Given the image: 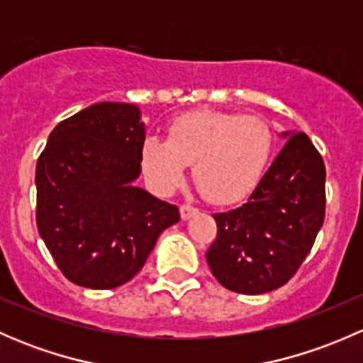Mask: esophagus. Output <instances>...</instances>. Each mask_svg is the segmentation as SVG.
<instances>
[{"label":"esophagus","instance_id":"1","mask_svg":"<svg viewBox=\"0 0 363 363\" xmlns=\"http://www.w3.org/2000/svg\"><path fill=\"white\" fill-rule=\"evenodd\" d=\"M196 212H199V208L193 207V205H189V203L181 205V218L182 219H189L191 216H195Z\"/></svg>","mask_w":363,"mask_h":363}]
</instances>
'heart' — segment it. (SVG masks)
<instances>
[{
  "label": "heart",
  "instance_id": "b5f03b06",
  "mask_svg": "<svg viewBox=\"0 0 363 363\" xmlns=\"http://www.w3.org/2000/svg\"><path fill=\"white\" fill-rule=\"evenodd\" d=\"M272 151L274 131L262 117L195 111L172 121L167 140L144 142L142 167L160 193H172L193 164V179L205 199L228 205L255 191Z\"/></svg>",
  "mask_w": 363,
  "mask_h": 363
}]
</instances>
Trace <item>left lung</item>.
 <instances>
[{
    "instance_id": "8db88e82",
    "label": "left lung",
    "mask_w": 363,
    "mask_h": 363,
    "mask_svg": "<svg viewBox=\"0 0 363 363\" xmlns=\"http://www.w3.org/2000/svg\"><path fill=\"white\" fill-rule=\"evenodd\" d=\"M277 155L247 202L214 214L207 250L212 276L230 291L267 294L286 284L307 258L325 221V163L306 133Z\"/></svg>"
}]
</instances>
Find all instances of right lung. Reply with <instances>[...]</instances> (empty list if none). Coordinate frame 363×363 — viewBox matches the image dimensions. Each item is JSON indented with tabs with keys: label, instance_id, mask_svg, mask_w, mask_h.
Returning <instances> with one entry per match:
<instances>
[{
	"label": "right lung",
	"instance_id": "right-lung-1",
	"mask_svg": "<svg viewBox=\"0 0 363 363\" xmlns=\"http://www.w3.org/2000/svg\"><path fill=\"white\" fill-rule=\"evenodd\" d=\"M145 133L131 104L91 105L61 121L36 163V226L73 284L111 290L144 267L177 205L133 186Z\"/></svg>",
	"mask_w": 363,
	"mask_h": 363
}]
</instances>
